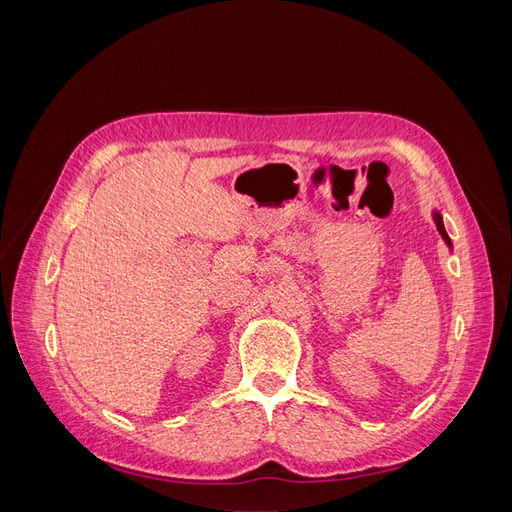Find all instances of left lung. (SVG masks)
Wrapping results in <instances>:
<instances>
[{
    "label": "left lung",
    "mask_w": 512,
    "mask_h": 512,
    "mask_svg": "<svg viewBox=\"0 0 512 512\" xmlns=\"http://www.w3.org/2000/svg\"><path fill=\"white\" fill-rule=\"evenodd\" d=\"M433 222H436V226H438V232H440V235H442V239L446 241V245H448V247H453L451 239H448V235H446V230H444V222H442V215H440L438 211H433Z\"/></svg>",
    "instance_id": "obj_1"
}]
</instances>
